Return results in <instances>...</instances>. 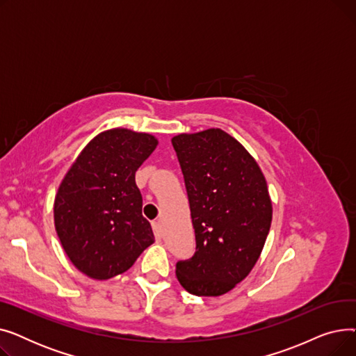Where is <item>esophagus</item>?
Masks as SVG:
<instances>
[{
  "label": "esophagus",
  "instance_id": "1",
  "mask_svg": "<svg viewBox=\"0 0 356 356\" xmlns=\"http://www.w3.org/2000/svg\"><path fill=\"white\" fill-rule=\"evenodd\" d=\"M153 231H154L156 239H157V241H160V239H161V236H163V232H161V225H160V222H159V220H154V222H153Z\"/></svg>",
  "mask_w": 356,
  "mask_h": 356
}]
</instances>
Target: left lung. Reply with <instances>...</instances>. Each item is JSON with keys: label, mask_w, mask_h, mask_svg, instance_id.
<instances>
[{"label": "left lung", "mask_w": 356, "mask_h": 356, "mask_svg": "<svg viewBox=\"0 0 356 356\" xmlns=\"http://www.w3.org/2000/svg\"><path fill=\"white\" fill-rule=\"evenodd\" d=\"M184 177L196 252L179 261L184 290L216 297L244 280L266 244L273 204L252 156L219 128L172 138Z\"/></svg>", "instance_id": "1"}]
</instances>
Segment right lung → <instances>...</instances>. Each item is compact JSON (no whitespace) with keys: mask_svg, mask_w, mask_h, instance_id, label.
Instances as JSON below:
<instances>
[{"mask_svg":"<svg viewBox=\"0 0 356 356\" xmlns=\"http://www.w3.org/2000/svg\"><path fill=\"white\" fill-rule=\"evenodd\" d=\"M159 141L125 128L90 140L54 199V227L72 264L95 280L125 273L154 242L136 172Z\"/></svg>","mask_w":356,"mask_h":356,"instance_id":"obj_1","label":"right lung"}]
</instances>
